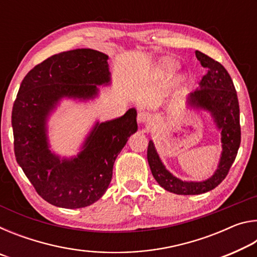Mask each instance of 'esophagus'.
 Instances as JSON below:
<instances>
[{
  "label": "esophagus",
  "instance_id": "1",
  "mask_svg": "<svg viewBox=\"0 0 257 257\" xmlns=\"http://www.w3.org/2000/svg\"><path fill=\"white\" fill-rule=\"evenodd\" d=\"M150 120H151V115L147 112H139L138 113V115H137L138 123L145 124V123L149 122Z\"/></svg>",
  "mask_w": 257,
  "mask_h": 257
}]
</instances>
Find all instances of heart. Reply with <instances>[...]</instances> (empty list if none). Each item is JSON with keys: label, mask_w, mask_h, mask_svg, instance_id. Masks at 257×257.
Listing matches in <instances>:
<instances>
[{"label": "heart", "mask_w": 257, "mask_h": 257, "mask_svg": "<svg viewBox=\"0 0 257 257\" xmlns=\"http://www.w3.org/2000/svg\"><path fill=\"white\" fill-rule=\"evenodd\" d=\"M176 64L170 60H162L159 63V70L161 72H170L172 69H175Z\"/></svg>", "instance_id": "heart-1"}]
</instances>
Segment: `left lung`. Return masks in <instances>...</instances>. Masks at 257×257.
<instances>
[{"mask_svg": "<svg viewBox=\"0 0 257 257\" xmlns=\"http://www.w3.org/2000/svg\"><path fill=\"white\" fill-rule=\"evenodd\" d=\"M195 54L202 66L207 68V73L197 88L187 95L186 105L187 108L205 111L211 115L215 129L221 135L222 151L215 171L210 178L202 181H186L173 176L165 168L153 141H150L147 161L152 175L162 188L177 195H199L214 189L227 177L240 146L239 103L231 77L217 61L199 51Z\"/></svg>", "mask_w": 257, "mask_h": 257, "instance_id": "8db88e82", "label": "left lung"}]
</instances>
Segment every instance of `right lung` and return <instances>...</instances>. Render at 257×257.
<instances>
[{"mask_svg": "<svg viewBox=\"0 0 257 257\" xmlns=\"http://www.w3.org/2000/svg\"><path fill=\"white\" fill-rule=\"evenodd\" d=\"M108 55L90 49L55 54L32 69L21 82L12 108L15 155L40 196L58 207L92 205L105 193L113 164L137 132V111L120 118L95 121L72 156L51 149L49 122L64 99L94 101L98 86L111 85Z\"/></svg>", "mask_w": 257, "mask_h": 257, "instance_id": "obj_1", "label": "right lung"}]
</instances>
